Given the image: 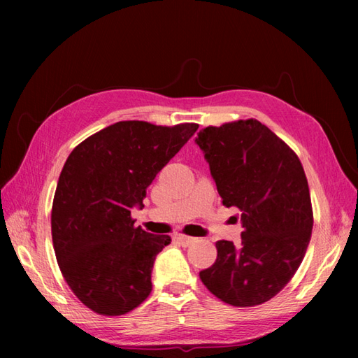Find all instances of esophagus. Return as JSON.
I'll return each instance as SVG.
<instances>
[{
  "mask_svg": "<svg viewBox=\"0 0 358 358\" xmlns=\"http://www.w3.org/2000/svg\"><path fill=\"white\" fill-rule=\"evenodd\" d=\"M173 238H175V241L178 243L180 246H183V248H186V246H189V245H192V243L195 241V238L187 237V235H183V234H177Z\"/></svg>",
  "mask_w": 358,
  "mask_h": 358,
  "instance_id": "34e87169",
  "label": "esophagus"
}]
</instances>
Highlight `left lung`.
Instances as JSON below:
<instances>
[{"label": "left lung", "instance_id": "left-lung-1", "mask_svg": "<svg viewBox=\"0 0 358 358\" xmlns=\"http://www.w3.org/2000/svg\"><path fill=\"white\" fill-rule=\"evenodd\" d=\"M195 143L209 163L226 208L241 210V245L217 241L203 285L232 306L271 300L299 269L314 217L305 171L295 152L258 120L201 129Z\"/></svg>", "mask_w": 358, "mask_h": 358}]
</instances>
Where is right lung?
Masks as SVG:
<instances>
[{
  "label": "right lung",
  "instance_id": "add662e5",
  "mask_svg": "<svg viewBox=\"0 0 358 358\" xmlns=\"http://www.w3.org/2000/svg\"><path fill=\"white\" fill-rule=\"evenodd\" d=\"M199 124L118 121L67 157L52 204V241L64 280L83 305L123 315L152 291V268L169 235L135 227L134 206Z\"/></svg>",
  "mask_w": 358,
  "mask_h": 358
}]
</instances>
